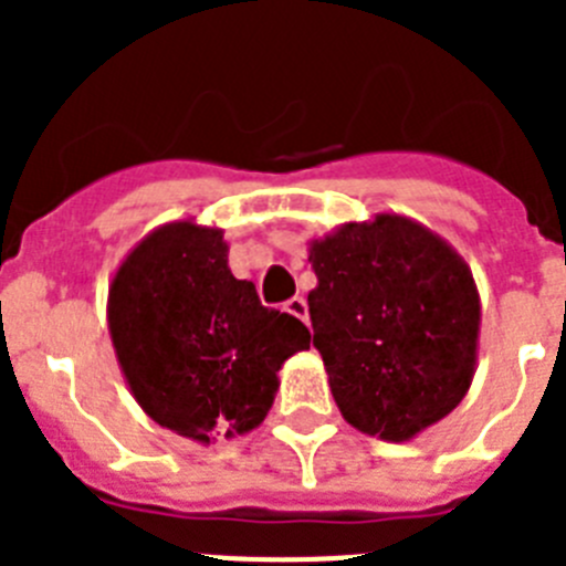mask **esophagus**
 Masks as SVG:
<instances>
[{
	"label": "esophagus",
	"instance_id": "esophagus-1",
	"mask_svg": "<svg viewBox=\"0 0 566 566\" xmlns=\"http://www.w3.org/2000/svg\"><path fill=\"white\" fill-rule=\"evenodd\" d=\"M283 308H286V312L292 314V317H297V319H303V323H308V306H306V300H303V297H292Z\"/></svg>",
	"mask_w": 566,
	"mask_h": 566
}]
</instances>
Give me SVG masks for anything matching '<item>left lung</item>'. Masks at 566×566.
Wrapping results in <instances>:
<instances>
[{
  "label": "left lung",
  "instance_id": "1",
  "mask_svg": "<svg viewBox=\"0 0 566 566\" xmlns=\"http://www.w3.org/2000/svg\"><path fill=\"white\" fill-rule=\"evenodd\" d=\"M314 348L352 428L411 442L457 408L479 357L482 303L462 254L397 212L308 240Z\"/></svg>",
  "mask_w": 566,
  "mask_h": 566
}]
</instances>
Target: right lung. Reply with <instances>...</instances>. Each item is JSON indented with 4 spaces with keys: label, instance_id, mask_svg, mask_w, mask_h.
Masks as SVG:
<instances>
[{
    "label": "right lung",
    "instance_id": "right-lung-1",
    "mask_svg": "<svg viewBox=\"0 0 566 566\" xmlns=\"http://www.w3.org/2000/svg\"><path fill=\"white\" fill-rule=\"evenodd\" d=\"M107 326L142 411L201 444L254 431L283 363L312 343L297 317L263 308L254 283L234 277L223 229L195 218L129 249L109 283Z\"/></svg>",
    "mask_w": 566,
    "mask_h": 566
}]
</instances>
